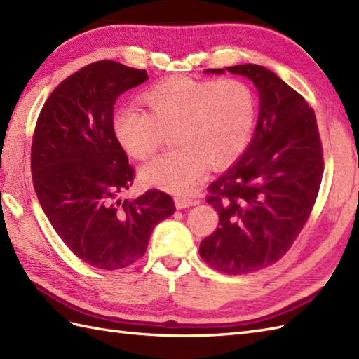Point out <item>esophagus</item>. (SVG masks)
<instances>
[{
	"mask_svg": "<svg viewBox=\"0 0 359 359\" xmlns=\"http://www.w3.org/2000/svg\"><path fill=\"white\" fill-rule=\"evenodd\" d=\"M174 202H175V207H177L179 210H180V208L193 207V205L199 203L197 201H194V199H189V197H184V196H177V197H175V199H174Z\"/></svg>",
	"mask_w": 359,
	"mask_h": 359,
	"instance_id": "1",
	"label": "esophagus"
}]
</instances>
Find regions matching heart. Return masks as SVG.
I'll return each mask as SVG.
<instances>
[{
	"label": "heart",
	"instance_id": "1",
	"mask_svg": "<svg viewBox=\"0 0 359 359\" xmlns=\"http://www.w3.org/2000/svg\"><path fill=\"white\" fill-rule=\"evenodd\" d=\"M148 112L128 106L116 112L112 131L123 149L147 158L175 131L180 147L154 157L143 166L149 185L175 194H189L208 165L224 168L247 148L256 120L251 89L238 79L197 81L168 79L144 90Z\"/></svg>",
	"mask_w": 359,
	"mask_h": 359
}]
</instances>
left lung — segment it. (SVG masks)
I'll list each match as a JSON object with an SVG mask.
<instances>
[{
    "label": "left lung",
    "mask_w": 359,
    "mask_h": 359,
    "mask_svg": "<svg viewBox=\"0 0 359 359\" xmlns=\"http://www.w3.org/2000/svg\"><path fill=\"white\" fill-rule=\"evenodd\" d=\"M226 71L255 83L261 108L247 151L208 187L219 226L199 253L219 271L247 274L278 262L293 245L316 202L324 158L315 112L301 94L264 66Z\"/></svg>",
    "instance_id": "8db88e82"
}]
</instances>
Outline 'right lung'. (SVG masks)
I'll use <instances>...</instances> for the list:
<instances>
[{"label":"right lung","instance_id":"1","mask_svg":"<svg viewBox=\"0 0 359 359\" xmlns=\"http://www.w3.org/2000/svg\"><path fill=\"white\" fill-rule=\"evenodd\" d=\"M147 80L144 69L112 60L90 63L52 90L36 120L30 170L38 201L66 247L100 270L139 261L154 226L175 211L158 189L118 199L135 171L112 131L114 104Z\"/></svg>","mask_w":359,"mask_h":359}]
</instances>
